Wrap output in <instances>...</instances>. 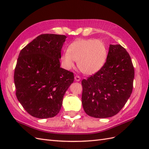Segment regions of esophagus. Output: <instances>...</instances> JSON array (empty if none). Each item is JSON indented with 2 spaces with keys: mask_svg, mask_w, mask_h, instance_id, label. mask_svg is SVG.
<instances>
[{
  "mask_svg": "<svg viewBox=\"0 0 149 149\" xmlns=\"http://www.w3.org/2000/svg\"><path fill=\"white\" fill-rule=\"evenodd\" d=\"M75 80L76 81H79L81 80V77L79 75H76V76H75Z\"/></svg>",
  "mask_w": 149,
  "mask_h": 149,
  "instance_id": "34e87169",
  "label": "esophagus"
}]
</instances>
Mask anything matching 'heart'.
I'll return each instance as SVG.
<instances>
[{
  "mask_svg": "<svg viewBox=\"0 0 149 149\" xmlns=\"http://www.w3.org/2000/svg\"><path fill=\"white\" fill-rule=\"evenodd\" d=\"M107 57V50L102 41L78 39L70 44L68 51L63 54L61 59L67 69L74 68L75 61L82 73L92 75L103 67Z\"/></svg>",
  "mask_w": 149,
  "mask_h": 149,
  "instance_id": "b5f03b06",
  "label": "heart"
}]
</instances>
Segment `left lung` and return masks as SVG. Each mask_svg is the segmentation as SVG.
<instances>
[{
    "label": "left lung",
    "mask_w": 149,
    "mask_h": 149,
    "mask_svg": "<svg viewBox=\"0 0 149 149\" xmlns=\"http://www.w3.org/2000/svg\"><path fill=\"white\" fill-rule=\"evenodd\" d=\"M134 77V66L127 50L120 45H110L103 67L81 82L85 113L99 118L116 115L131 96Z\"/></svg>",
    "instance_id": "1"
}]
</instances>
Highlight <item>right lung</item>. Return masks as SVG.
I'll return each mask as SVG.
<instances>
[{
	"mask_svg": "<svg viewBox=\"0 0 149 149\" xmlns=\"http://www.w3.org/2000/svg\"><path fill=\"white\" fill-rule=\"evenodd\" d=\"M66 36L43 34L19 54L14 73L16 96L26 111L38 118L58 115L63 96L74 82V73L60 67Z\"/></svg>",
	"mask_w": 149,
	"mask_h": 149,
	"instance_id": "right-lung-1",
	"label": "right lung"
}]
</instances>
